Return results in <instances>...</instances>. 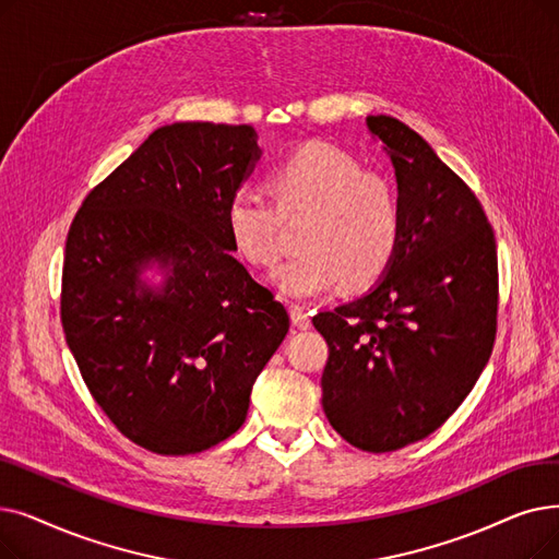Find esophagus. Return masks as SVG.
<instances>
[{"label":"esophagus","mask_w":559,"mask_h":559,"mask_svg":"<svg viewBox=\"0 0 559 559\" xmlns=\"http://www.w3.org/2000/svg\"><path fill=\"white\" fill-rule=\"evenodd\" d=\"M289 314H293V322H295V326L297 329H310L312 326V322H310V312L306 310V308H301V306H289Z\"/></svg>","instance_id":"34e87169"}]
</instances>
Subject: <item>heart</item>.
Listing matches in <instances>:
<instances>
[{"mask_svg": "<svg viewBox=\"0 0 559 559\" xmlns=\"http://www.w3.org/2000/svg\"><path fill=\"white\" fill-rule=\"evenodd\" d=\"M276 206L251 187L226 203V230L241 260L270 270L283 251V219L306 216L299 255L274 274L289 299H312L337 285L362 287L391 266L400 245V201L391 180L366 171L329 143H308L281 159L270 176Z\"/></svg>", "mask_w": 559, "mask_h": 559, "instance_id": "1", "label": "heart"}]
</instances>
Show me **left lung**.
Segmentation results:
<instances>
[{
    "instance_id": "obj_1",
    "label": "left lung",
    "mask_w": 559,
    "mask_h": 559,
    "mask_svg": "<svg viewBox=\"0 0 559 559\" xmlns=\"http://www.w3.org/2000/svg\"><path fill=\"white\" fill-rule=\"evenodd\" d=\"M393 159L400 245L368 295L312 318L326 345L322 406L366 452L423 441L466 400L498 331V249L473 189L393 116H368Z\"/></svg>"
}]
</instances>
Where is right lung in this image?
<instances>
[{"label": "right lung", "mask_w": 559, "mask_h": 559, "mask_svg": "<svg viewBox=\"0 0 559 559\" xmlns=\"http://www.w3.org/2000/svg\"><path fill=\"white\" fill-rule=\"evenodd\" d=\"M258 157L251 126H164L70 224L66 343L105 416L151 452L193 454L233 436L289 329L226 230V203ZM151 261L169 272L159 294L138 278Z\"/></svg>", "instance_id": "obj_1"}]
</instances>
